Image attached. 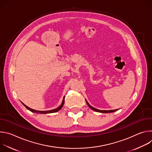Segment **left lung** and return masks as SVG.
Masks as SVG:
<instances>
[{"label":"left lung","mask_w":152,"mask_h":152,"mask_svg":"<svg viewBox=\"0 0 152 152\" xmlns=\"http://www.w3.org/2000/svg\"><path fill=\"white\" fill-rule=\"evenodd\" d=\"M23 103V104L27 108V109L28 110H29V111H31V112H32V113H40V114H49V113H56V112H57V111H58L61 108H58V109H56V110H50V111H36V110H32V109H31V108H30V107H29L28 106H27L26 105H25L23 103ZM64 104V103H62V105ZM89 106H90V107L91 108V110H94V111H95V108H94V107H93L92 106H90V105L89 104Z\"/></svg>","instance_id":"obj_1"}]
</instances>
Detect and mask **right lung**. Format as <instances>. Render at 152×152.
Here are the masks:
<instances>
[{"mask_svg": "<svg viewBox=\"0 0 152 152\" xmlns=\"http://www.w3.org/2000/svg\"><path fill=\"white\" fill-rule=\"evenodd\" d=\"M117 110H111V111H100L99 110H96L95 109V111L96 112H99V113H113L114 111H115Z\"/></svg>", "mask_w": 152, "mask_h": 152, "instance_id": "add662e5", "label": "right lung"}]
</instances>
